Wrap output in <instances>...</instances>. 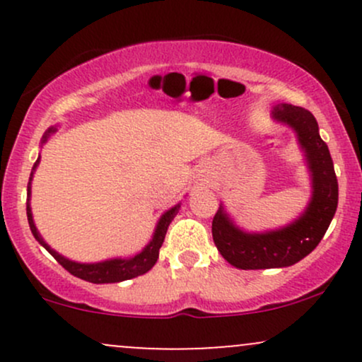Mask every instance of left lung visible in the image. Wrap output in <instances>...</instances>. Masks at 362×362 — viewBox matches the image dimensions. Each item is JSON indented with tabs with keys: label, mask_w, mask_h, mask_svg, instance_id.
I'll return each instance as SVG.
<instances>
[{
	"label": "left lung",
	"mask_w": 362,
	"mask_h": 362,
	"mask_svg": "<svg viewBox=\"0 0 362 362\" xmlns=\"http://www.w3.org/2000/svg\"><path fill=\"white\" fill-rule=\"evenodd\" d=\"M272 119L296 132L310 172L311 197L294 221L267 231L242 230L224 206H219L213 219V240L224 260L243 271L289 267L305 259L317 248L337 211V177L328 146L320 138L317 119L311 112L291 103L274 105Z\"/></svg>",
	"instance_id": "1"
}]
</instances>
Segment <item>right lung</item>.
I'll use <instances>...</instances> for the list:
<instances>
[{"instance_id":"1","label":"right lung","mask_w":362,"mask_h":362,"mask_svg":"<svg viewBox=\"0 0 362 362\" xmlns=\"http://www.w3.org/2000/svg\"><path fill=\"white\" fill-rule=\"evenodd\" d=\"M57 131L56 126L49 127L47 131L44 132L42 139H40V146H44L47 143V139L51 138L54 132ZM40 163V155L37 158V161L34 163V168H32L30 178H28V185H27V218H28V224H30V231L34 235V238L39 242L42 247L47 250L51 255L56 259L62 267L66 269L69 274H73L74 277H80L83 281L93 282V284H109V282H122L127 279H132V277H138L146 274L153 265L156 264L158 255H160V248L163 245L165 235H167V230L172 223V219L175 218L178 209H180L182 202H178L173 207H170L168 211H165L163 214L160 216L158 219L155 231H153L151 240L146 247L143 248L139 253L132 257H115V259H107L102 262H93V264H83V262H74L71 259H66L64 255H61L59 252H56L54 248H51L45 240L40 236L39 230H37L35 223H34V216H32V207H30V195H32V180H34V173L37 167Z\"/></svg>"}]
</instances>
